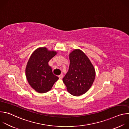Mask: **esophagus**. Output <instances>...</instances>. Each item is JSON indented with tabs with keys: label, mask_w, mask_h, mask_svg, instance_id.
Listing matches in <instances>:
<instances>
[{
	"label": "esophagus",
	"mask_w": 129,
	"mask_h": 129,
	"mask_svg": "<svg viewBox=\"0 0 129 129\" xmlns=\"http://www.w3.org/2000/svg\"><path fill=\"white\" fill-rule=\"evenodd\" d=\"M63 77V76L62 74H61V75H60L59 76V78L60 79H62Z\"/></svg>",
	"instance_id": "34e87169"
}]
</instances>
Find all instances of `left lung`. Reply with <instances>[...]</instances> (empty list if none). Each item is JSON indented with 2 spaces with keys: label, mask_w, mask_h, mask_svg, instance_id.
Instances as JSON below:
<instances>
[{
  "label": "left lung",
  "mask_w": 129,
  "mask_h": 129,
  "mask_svg": "<svg viewBox=\"0 0 129 129\" xmlns=\"http://www.w3.org/2000/svg\"><path fill=\"white\" fill-rule=\"evenodd\" d=\"M70 65L63 79L69 93L80 96L90 89L95 77L94 68L86 55L80 49L73 50L69 55Z\"/></svg>",
  "instance_id": "1"
}]
</instances>
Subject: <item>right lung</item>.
<instances>
[{"mask_svg": "<svg viewBox=\"0 0 129 129\" xmlns=\"http://www.w3.org/2000/svg\"><path fill=\"white\" fill-rule=\"evenodd\" d=\"M57 53L46 47H41L37 49L28 60L25 69L26 77L30 86L39 93L47 92L59 79L48 64Z\"/></svg>", "mask_w": 129, "mask_h": 129, "instance_id": "obj_1", "label": "right lung"}]
</instances>
